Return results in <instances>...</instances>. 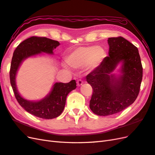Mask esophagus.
I'll use <instances>...</instances> for the list:
<instances>
[{
    "mask_svg": "<svg viewBox=\"0 0 155 155\" xmlns=\"http://www.w3.org/2000/svg\"><path fill=\"white\" fill-rule=\"evenodd\" d=\"M83 83H84V81H83L82 79H79V80H78L77 81V86H81Z\"/></svg>",
    "mask_w": 155,
    "mask_h": 155,
    "instance_id": "obj_1",
    "label": "esophagus"
}]
</instances>
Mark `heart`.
I'll return each instance as SVG.
<instances>
[{
  "instance_id": "b5f03b06",
  "label": "heart",
  "mask_w": 155,
  "mask_h": 155,
  "mask_svg": "<svg viewBox=\"0 0 155 155\" xmlns=\"http://www.w3.org/2000/svg\"><path fill=\"white\" fill-rule=\"evenodd\" d=\"M105 56V51L100 46H81L67 55L66 61L73 68L80 69L86 66L90 71L96 68Z\"/></svg>"
}]
</instances>
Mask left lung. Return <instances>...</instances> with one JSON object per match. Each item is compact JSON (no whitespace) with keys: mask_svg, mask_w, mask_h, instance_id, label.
Listing matches in <instances>:
<instances>
[{"mask_svg":"<svg viewBox=\"0 0 155 155\" xmlns=\"http://www.w3.org/2000/svg\"><path fill=\"white\" fill-rule=\"evenodd\" d=\"M109 56L86 76L93 89L90 108L99 116L122 111L136 100L143 77L137 48L122 37L108 38ZM121 63V74L112 73Z\"/></svg>","mask_w":155,"mask_h":155,"instance_id":"1","label":"left lung"}]
</instances>
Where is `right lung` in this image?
I'll list each match as a JSON object with an SVG mask.
<instances>
[{
    "label": "right lung",
    "mask_w": 155,
    "mask_h": 155,
    "mask_svg": "<svg viewBox=\"0 0 155 155\" xmlns=\"http://www.w3.org/2000/svg\"><path fill=\"white\" fill-rule=\"evenodd\" d=\"M59 42L46 37H31L23 41L17 46L13 54L10 70V84L19 104L27 112L41 118L51 119L59 117L64 109L68 94L77 88L75 80L68 83L56 82L51 92L37 101L27 100L20 96L15 84V77L19 66L25 59L42 52L53 54L54 49Z\"/></svg>",
    "instance_id": "1"
}]
</instances>
